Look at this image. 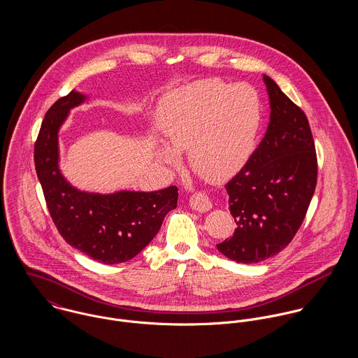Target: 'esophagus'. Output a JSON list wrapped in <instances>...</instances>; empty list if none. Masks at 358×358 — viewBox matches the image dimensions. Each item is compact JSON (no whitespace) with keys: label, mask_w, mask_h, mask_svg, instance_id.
I'll return each instance as SVG.
<instances>
[{"label":"esophagus","mask_w":358,"mask_h":358,"mask_svg":"<svg viewBox=\"0 0 358 358\" xmlns=\"http://www.w3.org/2000/svg\"><path fill=\"white\" fill-rule=\"evenodd\" d=\"M189 204H190V208L193 210H197V212H206V210H209L212 208V203H210L209 197L205 193H201V192L194 193L190 197Z\"/></svg>","instance_id":"esophagus-1"}]
</instances>
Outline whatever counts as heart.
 I'll return each mask as SVG.
<instances>
[{"label": "heart", "mask_w": 358, "mask_h": 358, "mask_svg": "<svg viewBox=\"0 0 358 358\" xmlns=\"http://www.w3.org/2000/svg\"><path fill=\"white\" fill-rule=\"evenodd\" d=\"M262 120L255 90L206 78L168 94L159 103L157 122L169 146L158 155L176 165L178 152H189L193 171L222 183L250 159Z\"/></svg>", "instance_id": "b5f03b06"}]
</instances>
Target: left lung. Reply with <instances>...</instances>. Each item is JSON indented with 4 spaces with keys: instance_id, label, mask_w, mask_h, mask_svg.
Wrapping results in <instances>:
<instances>
[{
    "instance_id": "1",
    "label": "left lung",
    "mask_w": 358,
    "mask_h": 358,
    "mask_svg": "<svg viewBox=\"0 0 358 358\" xmlns=\"http://www.w3.org/2000/svg\"><path fill=\"white\" fill-rule=\"evenodd\" d=\"M270 101L264 138L226 185L237 229L216 244L237 263L277 255L299 230L317 183V155L306 114L263 76Z\"/></svg>"
}]
</instances>
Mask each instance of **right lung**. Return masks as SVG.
Returning <instances> with one entry per match:
<instances>
[{
  "label": "right lung",
  "instance_id": "right-lung-1",
  "mask_svg": "<svg viewBox=\"0 0 358 358\" xmlns=\"http://www.w3.org/2000/svg\"><path fill=\"white\" fill-rule=\"evenodd\" d=\"M87 99L71 91L52 104L34 146V162L52 220L64 241L104 264L138 255L158 233L165 215L178 204V187L158 192H81L59 169V129L69 111Z\"/></svg>",
  "mask_w": 358,
  "mask_h": 358
}]
</instances>
